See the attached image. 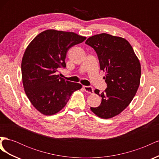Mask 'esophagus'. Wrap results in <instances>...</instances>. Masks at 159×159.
<instances>
[{"mask_svg":"<svg viewBox=\"0 0 159 159\" xmlns=\"http://www.w3.org/2000/svg\"><path fill=\"white\" fill-rule=\"evenodd\" d=\"M84 89L85 92H87L88 93H93V89L92 87H91V86L84 85Z\"/></svg>","mask_w":159,"mask_h":159,"instance_id":"esophagus-1","label":"esophagus"}]
</instances>
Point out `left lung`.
Wrapping results in <instances>:
<instances>
[{
	"mask_svg": "<svg viewBox=\"0 0 159 159\" xmlns=\"http://www.w3.org/2000/svg\"><path fill=\"white\" fill-rule=\"evenodd\" d=\"M85 44L97 53L107 85L102 93L94 90L102 102L98 107H90L91 111L100 118H112L128 106L137 93L141 75L140 61L130 43L121 37L102 33L88 38Z\"/></svg>",
	"mask_w": 159,
	"mask_h": 159,
	"instance_id": "left-lung-1",
	"label": "left lung"
}]
</instances>
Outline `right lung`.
I'll return each mask as SVG.
<instances>
[{
	"instance_id": "right-lung-1",
	"label": "right lung",
	"mask_w": 159,
	"mask_h": 159,
	"mask_svg": "<svg viewBox=\"0 0 159 159\" xmlns=\"http://www.w3.org/2000/svg\"><path fill=\"white\" fill-rule=\"evenodd\" d=\"M86 37L74 32L46 30L38 34L23 55L21 71L24 89L34 107L44 115L58 113L74 91L82 85L66 81L55 73L66 66L68 50Z\"/></svg>"
}]
</instances>
